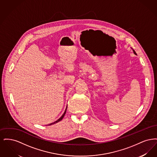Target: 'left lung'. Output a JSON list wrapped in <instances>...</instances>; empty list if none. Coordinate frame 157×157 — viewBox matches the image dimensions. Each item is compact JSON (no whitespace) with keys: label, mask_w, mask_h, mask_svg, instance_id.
<instances>
[{"label":"left lung","mask_w":157,"mask_h":157,"mask_svg":"<svg viewBox=\"0 0 157 157\" xmlns=\"http://www.w3.org/2000/svg\"><path fill=\"white\" fill-rule=\"evenodd\" d=\"M133 52H134V54H135V55H136V52H135L134 50H133Z\"/></svg>","instance_id":"left-lung-1"}]
</instances>
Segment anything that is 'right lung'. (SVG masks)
Here are the masks:
<instances>
[{
	"label": "right lung",
	"instance_id": "add662e5",
	"mask_svg": "<svg viewBox=\"0 0 157 157\" xmlns=\"http://www.w3.org/2000/svg\"><path fill=\"white\" fill-rule=\"evenodd\" d=\"M67 108H66V109H65V112L63 113V114L62 115V117L59 118L58 120H57V121H55L54 122H53V123H51V124H49L48 125H53V124H56V123H57V122H59L61 120L63 119V118L64 117V116H65V113H66V112H67Z\"/></svg>",
	"mask_w": 157,
	"mask_h": 157
}]
</instances>
